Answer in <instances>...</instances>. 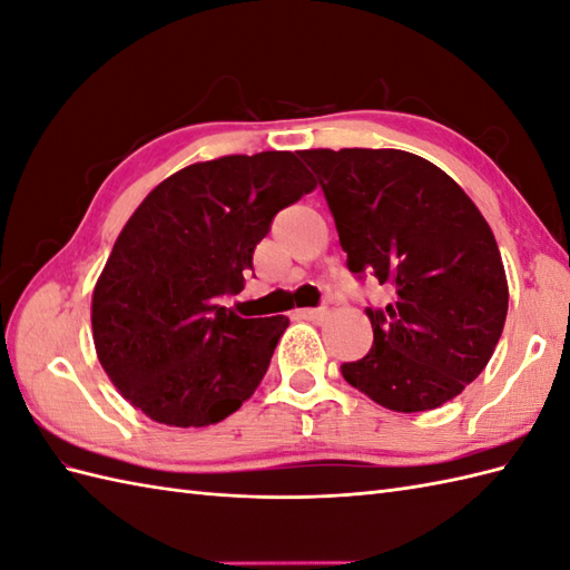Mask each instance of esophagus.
I'll return each instance as SVG.
<instances>
[{"instance_id":"1","label":"esophagus","mask_w":570,"mask_h":570,"mask_svg":"<svg viewBox=\"0 0 570 570\" xmlns=\"http://www.w3.org/2000/svg\"><path fill=\"white\" fill-rule=\"evenodd\" d=\"M296 315L303 317V321H323V317L327 315V311L325 308H303Z\"/></svg>"}]
</instances>
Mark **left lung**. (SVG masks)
<instances>
[{
	"mask_svg": "<svg viewBox=\"0 0 570 570\" xmlns=\"http://www.w3.org/2000/svg\"><path fill=\"white\" fill-rule=\"evenodd\" d=\"M352 274L393 288L366 308L374 345L342 364L350 386L395 413L456 399L491 362L508 279L491 225L459 184L405 150H303Z\"/></svg>",
	"mask_w": 570,
	"mask_h": 570,
	"instance_id": "1",
	"label": "left lung"
}]
</instances>
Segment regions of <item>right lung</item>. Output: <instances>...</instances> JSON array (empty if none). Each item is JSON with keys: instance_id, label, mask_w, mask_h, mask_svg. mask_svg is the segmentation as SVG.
Instances as JSON below:
<instances>
[{"instance_id": "add662e5", "label": "right lung", "mask_w": 570, "mask_h": 570, "mask_svg": "<svg viewBox=\"0 0 570 570\" xmlns=\"http://www.w3.org/2000/svg\"><path fill=\"white\" fill-rule=\"evenodd\" d=\"M315 181L294 153L184 167L128 218L91 296L97 356L130 405L169 428H206L255 393L286 315L240 317L257 243Z\"/></svg>"}]
</instances>
